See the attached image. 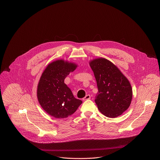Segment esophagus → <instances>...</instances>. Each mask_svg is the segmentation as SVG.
I'll use <instances>...</instances> for the list:
<instances>
[{"mask_svg":"<svg viewBox=\"0 0 160 160\" xmlns=\"http://www.w3.org/2000/svg\"><path fill=\"white\" fill-rule=\"evenodd\" d=\"M90 98H91V97H90V95H87L82 99H83V101H85V100H87V99H90Z\"/></svg>","mask_w":160,"mask_h":160,"instance_id":"1","label":"esophagus"}]
</instances>
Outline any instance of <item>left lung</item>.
I'll return each instance as SVG.
<instances>
[{"label":"left lung","instance_id":"8db88e82","mask_svg":"<svg viewBox=\"0 0 160 160\" xmlns=\"http://www.w3.org/2000/svg\"><path fill=\"white\" fill-rule=\"evenodd\" d=\"M96 79L98 92L95 102L99 110L107 117L117 118L130 106L132 88L128 78L111 61L104 58L90 61Z\"/></svg>","mask_w":160,"mask_h":160}]
</instances>
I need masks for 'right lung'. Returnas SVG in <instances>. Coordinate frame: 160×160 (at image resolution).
Returning a JSON list of instances; mask_svg holds the SVG:
<instances>
[{
    "label": "right lung",
    "instance_id": "1",
    "mask_svg": "<svg viewBox=\"0 0 160 160\" xmlns=\"http://www.w3.org/2000/svg\"><path fill=\"white\" fill-rule=\"evenodd\" d=\"M78 65L58 59L48 64L41 75L37 88L39 104L50 115L65 118L73 114L82 103L75 98L64 83L65 78L73 72Z\"/></svg>",
    "mask_w": 160,
    "mask_h": 160
}]
</instances>
